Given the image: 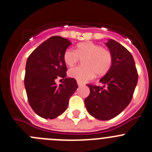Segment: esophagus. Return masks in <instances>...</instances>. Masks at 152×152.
<instances>
[{
  "label": "esophagus",
  "mask_w": 152,
  "mask_h": 152,
  "mask_svg": "<svg viewBox=\"0 0 152 152\" xmlns=\"http://www.w3.org/2000/svg\"><path fill=\"white\" fill-rule=\"evenodd\" d=\"M77 85H78L79 86H82V85H83V83H80V82L77 81Z\"/></svg>",
  "instance_id": "esophagus-1"
}]
</instances>
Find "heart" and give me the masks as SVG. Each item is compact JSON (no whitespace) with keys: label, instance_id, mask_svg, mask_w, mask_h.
I'll return each mask as SVG.
<instances>
[{"label":"heart","instance_id":"obj_1","mask_svg":"<svg viewBox=\"0 0 152 152\" xmlns=\"http://www.w3.org/2000/svg\"><path fill=\"white\" fill-rule=\"evenodd\" d=\"M83 60V67H75L69 71V76L80 83L93 78L95 75L103 76L108 72L112 65V54L110 50L90 42L79 43L75 50H66L63 60L66 66L72 67L77 61Z\"/></svg>","mask_w":152,"mask_h":152}]
</instances>
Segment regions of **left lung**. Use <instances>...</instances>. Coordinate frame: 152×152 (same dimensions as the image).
<instances>
[{"label":"left lung","instance_id":"left-lung-1","mask_svg":"<svg viewBox=\"0 0 152 152\" xmlns=\"http://www.w3.org/2000/svg\"><path fill=\"white\" fill-rule=\"evenodd\" d=\"M105 45L112 54V65L99 80L103 86L87 84L90 93L84 102L88 113L102 121L114 118L128 107L138 80L131 53L113 39H109Z\"/></svg>","mask_w":152,"mask_h":152}]
</instances>
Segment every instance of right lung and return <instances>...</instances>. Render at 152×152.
Wrapping results in <instances>:
<instances>
[{"mask_svg": "<svg viewBox=\"0 0 152 152\" xmlns=\"http://www.w3.org/2000/svg\"><path fill=\"white\" fill-rule=\"evenodd\" d=\"M72 43L55 36L48 39L28 57L26 63L24 86L29 104L34 112L44 118H57L67 109L70 97L78 86L75 79L66 77L63 54ZM62 77L57 86L55 80Z\"/></svg>", "mask_w": 152, "mask_h": 152, "instance_id": "add662e5", "label": "right lung"}]
</instances>
